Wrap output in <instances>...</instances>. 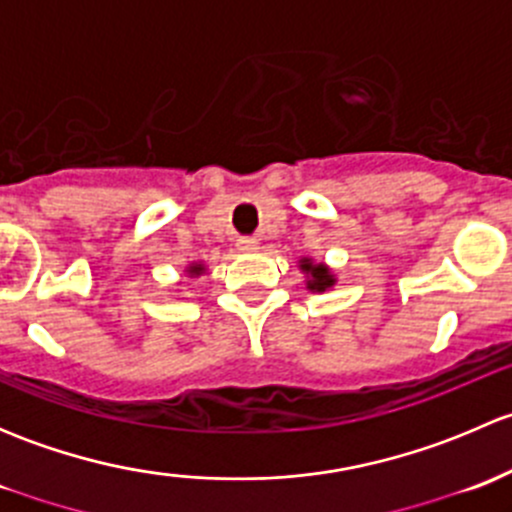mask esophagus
<instances>
[{"label": "esophagus", "instance_id": "34e87169", "mask_svg": "<svg viewBox=\"0 0 512 512\" xmlns=\"http://www.w3.org/2000/svg\"><path fill=\"white\" fill-rule=\"evenodd\" d=\"M237 247H240L242 252H255L257 240H252V237H240V240H237Z\"/></svg>", "mask_w": 512, "mask_h": 512}]
</instances>
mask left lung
<instances>
[{
  "instance_id": "1",
  "label": "left lung",
  "mask_w": 512,
  "mask_h": 512,
  "mask_svg": "<svg viewBox=\"0 0 512 512\" xmlns=\"http://www.w3.org/2000/svg\"><path fill=\"white\" fill-rule=\"evenodd\" d=\"M302 270H307L309 275H312V280H309V289H317V292H324V289L334 285V277L329 275V270H327V267H324V265L314 267L312 262L304 260Z\"/></svg>"
}]
</instances>
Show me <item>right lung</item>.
<instances>
[{
  "instance_id": "add662e5",
  "label": "right lung",
  "mask_w": 512,
  "mask_h": 512,
  "mask_svg": "<svg viewBox=\"0 0 512 512\" xmlns=\"http://www.w3.org/2000/svg\"><path fill=\"white\" fill-rule=\"evenodd\" d=\"M200 270H203V267H200V265H195V267H190V272H195V275H198V272Z\"/></svg>"
}]
</instances>
